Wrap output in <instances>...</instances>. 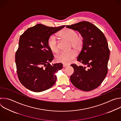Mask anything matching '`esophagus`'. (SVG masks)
<instances>
[{"instance_id": "esophagus-1", "label": "esophagus", "mask_w": 121, "mask_h": 121, "mask_svg": "<svg viewBox=\"0 0 121 121\" xmlns=\"http://www.w3.org/2000/svg\"><path fill=\"white\" fill-rule=\"evenodd\" d=\"M68 66V65H65V64H64V65H63V67H67V66Z\"/></svg>"}]
</instances>
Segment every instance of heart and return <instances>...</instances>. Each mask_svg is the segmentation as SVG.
I'll return each mask as SVG.
<instances>
[{"mask_svg":"<svg viewBox=\"0 0 121 121\" xmlns=\"http://www.w3.org/2000/svg\"><path fill=\"white\" fill-rule=\"evenodd\" d=\"M58 35L63 39L70 42L72 48L75 50L79 51L82 48L84 44L83 38L78 35L77 33L75 31L65 28L60 31L58 33ZM48 45L51 51L56 53L58 52V47L56 36L52 35L49 37ZM75 56L76 53L73 50L69 52H62L56 56V60L58 63L68 64L71 62Z\"/></svg>","mask_w":121,"mask_h":121,"instance_id":"1","label":"heart"}]
</instances>
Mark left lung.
<instances>
[{
	"label": "left lung",
	"mask_w": 121,
	"mask_h": 121,
	"mask_svg": "<svg viewBox=\"0 0 121 121\" xmlns=\"http://www.w3.org/2000/svg\"><path fill=\"white\" fill-rule=\"evenodd\" d=\"M66 27L78 31L84 39L77 59L85 66L71 65L74 72L70 81L75 87L84 91L94 90L101 84L107 73L110 51L106 38L97 27L87 21L67 25Z\"/></svg>",
	"instance_id": "1"
}]
</instances>
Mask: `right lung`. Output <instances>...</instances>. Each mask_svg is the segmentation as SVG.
I'll use <instances>...</instances> for the list:
<instances>
[{
    "instance_id": "obj_1",
    "label": "right lung",
    "mask_w": 121,
    "mask_h": 121,
    "mask_svg": "<svg viewBox=\"0 0 121 121\" xmlns=\"http://www.w3.org/2000/svg\"><path fill=\"white\" fill-rule=\"evenodd\" d=\"M65 25L53 27L37 24L28 28L20 37L15 61L21 83L27 89L40 92L51 88L56 83V73L63 64L51 65L54 59L48 45V39Z\"/></svg>"
}]
</instances>
